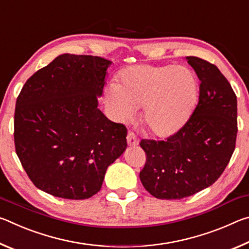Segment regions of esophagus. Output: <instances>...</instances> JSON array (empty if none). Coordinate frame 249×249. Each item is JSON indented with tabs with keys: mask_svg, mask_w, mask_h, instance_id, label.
<instances>
[{
	"mask_svg": "<svg viewBox=\"0 0 249 249\" xmlns=\"http://www.w3.org/2000/svg\"><path fill=\"white\" fill-rule=\"evenodd\" d=\"M127 142L129 146H136L138 145V142H140V141H138V137L135 135V133L133 132H128L127 134Z\"/></svg>",
	"mask_w": 249,
	"mask_h": 249,
	"instance_id": "obj_1",
	"label": "esophagus"
}]
</instances>
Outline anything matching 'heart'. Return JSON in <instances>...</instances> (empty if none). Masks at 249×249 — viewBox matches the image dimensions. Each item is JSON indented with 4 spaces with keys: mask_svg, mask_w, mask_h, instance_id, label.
<instances>
[{
    "mask_svg": "<svg viewBox=\"0 0 249 249\" xmlns=\"http://www.w3.org/2000/svg\"><path fill=\"white\" fill-rule=\"evenodd\" d=\"M195 74L182 66H133L111 82L105 100L114 119L128 122L142 108V122L156 136L175 134L187 121L195 104Z\"/></svg>",
    "mask_w": 249,
    "mask_h": 249,
    "instance_id": "b5f03b06",
    "label": "heart"
}]
</instances>
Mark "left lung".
I'll use <instances>...</instances> for the list:
<instances>
[{
    "instance_id": "8db88e82",
    "label": "left lung",
    "mask_w": 249,
    "mask_h": 249,
    "mask_svg": "<svg viewBox=\"0 0 249 249\" xmlns=\"http://www.w3.org/2000/svg\"><path fill=\"white\" fill-rule=\"evenodd\" d=\"M200 79L199 102L178 132L165 141L142 140L146 163L142 185L157 199L180 200L220 178L234 153L237 99L215 65L187 57Z\"/></svg>"
}]
</instances>
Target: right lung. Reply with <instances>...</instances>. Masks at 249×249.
<instances>
[{"label": "right lung", "mask_w": 249, "mask_h": 249, "mask_svg": "<svg viewBox=\"0 0 249 249\" xmlns=\"http://www.w3.org/2000/svg\"><path fill=\"white\" fill-rule=\"evenodd\" d=\"M111 64L98 56L64 53L24 84L14 114L15 150L40 190L89 199L127 147L125 125L98 108Z\"/></svg>", "instance_id": "add662e5"}]
</instances>
